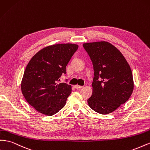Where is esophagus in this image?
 <instances>
[{
  "instance_id": "esophagus-1",
  "label": "esophagus",
  "mask_w": 150,
  "mask_h": 150,
  "mask_svg": "<svg viewBox=\"0 0 150 150\" xmlns=\"http://www.w3.org/2000/svg\"><path fill=\"white\" fill-rule=\"evenodd\" d=\"M74 87L76 88V89H81V88H83V86H79V85H75L74 86Z\"/></svg>"
}]
</instances>
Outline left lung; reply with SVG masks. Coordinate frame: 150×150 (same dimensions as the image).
<instances>
[{
	"instance_id": "8db88e82",
	"label": "left lung",
	"mask_w": 150,
	"mask_h": 150,
	"mask_svg": "<svg viewBox=\"0 0 150 150\" xmlns=\"http://www.w3.org/2000/svg\"><path fill=\"white\" fill-rule=\"evenodd\" d=\"M94 69L89 106L100 114L115 111L130 98L134 89L132 71L117 48L107 42L85 43Z\"/></svg>"
}]
</instances>
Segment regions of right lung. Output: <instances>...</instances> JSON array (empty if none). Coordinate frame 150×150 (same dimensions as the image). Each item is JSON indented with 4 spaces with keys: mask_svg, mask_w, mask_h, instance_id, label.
<instances>
[{
    "mask_svg": "<svg viewBox=\"0 0 150 150\" xmlns=\"http://www.w3.org/2000/svg\"><path fill=\"white\" fill-rule=\"evenodd\" d=\"M78 48L76 44H55L42 48L28 62L21 81V91L36 110L52 116L65 106L72 87L57 81L66 73L67 64Z\"/></svg>",
    "mask_w": 150,
    "mask_h": 150,
    "instance_id": "obj_1",
    "label": "right lung"
}]
</instances>
